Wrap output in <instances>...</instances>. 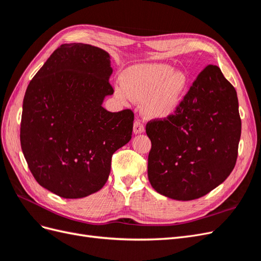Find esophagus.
<instances>
[{
    "mask_svg": "<svg viewBox=\"0 0 261 261\" xmlns=\"http://www.w3.org/2000/svg\"><path fill=\"white\" fill-rule=\"evenodd\" d=\"M145 132V126L141 122V120H136L135 123H134V133L135 134H141Z\"/></svg>",
    "mask_w": 261,
    "mask_h": 261,
    "instance_id": "obj_1",
    "label": "esophagus"
}]
</instances>
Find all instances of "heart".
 <instances>
[{"mask_svg":"<svg viewBox=\"0 0 261 261\" xmlns=\"http://www.w3.org/2000/svg\"><path fill=\"white\" fill-rule=\"evenodd\" d=\"M126 92L133 99L146 101L145 111L152 117H167L179 106L187 86L184 72H173L168 64H146L132 67L123 76ZM121 100L127 99L122 88L116 90Z\"/></svg>","mask_w":261,"mask_h":261,"instance_id":"obj_1","label":"heart"}]
</instances>
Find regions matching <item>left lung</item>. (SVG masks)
<instances>
[{"label":"left lung","mask_w":261,"mask_h":261,"mask_svg":"<svg viewBox=\"0 0 261 261\" xmlns=\"http://www.w3.org/2000/svg\"><path fill=\"white\" fill-rule=\"evenodd\" d=\"M241 130L235 88L217 65L206 66L174 113L146 125L150 184L176 200L207 195L233 171Z\"/></svg>","instance_id":"8db88e82"}]
</instances>
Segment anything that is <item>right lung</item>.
Listing matches in <instances>:
<instances>
[{
    "label": "right lung",
    "instance_id": "right-lung-1",
    "mask_svg": "<svg viewBox=\"0 0 261 261\" xmlns=\"http://www.w3.org/2000/svg\"><path fill=\"white\" fill-rule=\"evenodd\" d=\"M111 74L105 50L62 44L27 87L22 153L38 183L63 198H82L103 187L113 153L132 138V110L109 112L101 106L114 92Z\"/></svg>",
    "mask_w": 261,
    "mask_h": 261
}]
</instances>
